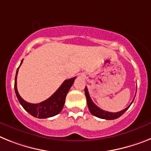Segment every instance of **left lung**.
<instances>
[{
	"instance_id": "obj_1",
	"label": "left lung",
	"mask_w": 151,
	"mask_h": 151,
	"mask_svg": "<svg viewBox=\"0 0 151 151\" xmlns=\"http://www.w3.org/2000/svg\"><path fill=\"white\" fill-rule=\"evenodd\" d=\"M85 96L86 98H87V106H88V108H89L90 112L93 115V116H97V117H99V118L101 119H105V120H114V119L118 118L122 114H124L127 111V109L130 107V106L131 105V103L130 104V106L127 107V108L124 109L123 111H119V112L116 113H112V112H108V111H104L102 109H101L100 107H98L97 105L93 103L92 100H91V97H90L89 93H88V91H87V88L85 87ZM134 101V100H133Z\"/></svg>"
}]
</instances>
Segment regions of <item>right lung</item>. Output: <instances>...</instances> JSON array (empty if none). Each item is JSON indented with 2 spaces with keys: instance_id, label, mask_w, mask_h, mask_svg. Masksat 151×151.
<instances>
[{
  "instance_id": "1",
  "label": "right lung",
  "mask_w": 151,
  "mask_h": 151,
  "mask_svg": "<svg viewBox=\"0 0 151 151\" xmlns=\"http://www.w3.org/2000/svg\"><path fill=\"white\" fill-rule=\"evenodd\" d=\"M22 62L23 60H21V64H22ZM18 68H17L16 76H15L14 90L19 102L25 111L28 112L33 116L38 117L40 119L48 118V117H51V116L58 114L64 107L66 96L68 94L70 87L73 85V81H74L76 78H70V79L64 81V83H62L61 86L57 90L56 92L52 95L51 97L47 99L46 101L40 102L39 104H30L23 99L17 91V73H18Z\"/></svg>"
}]
</instances>
